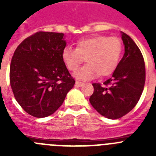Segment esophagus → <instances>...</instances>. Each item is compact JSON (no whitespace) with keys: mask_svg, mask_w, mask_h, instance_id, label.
<instances>
[{"mask_svg":"<svg viewBox=\"0 0 156 156\" xmlns=\"http://www.w3.org/2000/svg\"><path fill=\"white\" fill-rule=\"evenodd\" d=\"M76 86L77 87H82L83 85H84V83H82V82H80V81H76Z\"/></svg>","mask_w":156,"mask_h":156,"instance_id":"obj_1","label":"esophagus"}]
</instances>
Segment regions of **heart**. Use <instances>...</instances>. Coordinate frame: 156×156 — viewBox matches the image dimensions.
I'll use <instances>...</instances> for the list:
<instances>
[{
  "instance_id": "obj_1",
  "label": "heart",
  "mask_w": 156,
  "mask_h": 156,
  "mask_svg": "<svg viewBox=\"0 0 156 156\" xmlns=\"http://www.w3.org/2000/svg\"><path fill=\"white\" fill-rule=\"evenodd\" d=\"M122 43L117 37L94 36L79 40L76 48L67 46L63 49L62 58L70 71H75L85 60L88 63L75 72V76L82 80H92L101 75L112 73L122 54Z\"/></svg>"
}]
</instances>
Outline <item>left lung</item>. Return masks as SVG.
<instances>
[{
	"mask_svg": "<svg viewBox=\"0 0 156 156\" xmlns=\"http://www.w3.org/2000/svg\"><path fill=\"white\" fill-rule=\"evenodd\" d=\"M125 53L113 74L101 83H92L90 102L101 115L111 119L121 118L138 102L145 83V64L134 41L122 33Z\"/></svg>",
	"mask_w": 156,
	"mask_h": 156,
	"instance_id": "left-lung-1",
	"label": "left lung"
}]
</instances>
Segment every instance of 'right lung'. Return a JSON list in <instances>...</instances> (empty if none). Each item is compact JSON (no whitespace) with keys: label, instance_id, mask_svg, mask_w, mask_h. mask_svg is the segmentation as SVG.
<instances>
[{"label":"right lung","instance_id":"1","mask_svg":"<svg viewBox=\"0 0 156 156\" xmlns=\"http://www.w3.org/2000/svg\"><path fill=\"white\" fill-rule=\"evenodd\" d=\"M62 33L39 31L17 47L10 65V84L24 111L37 118L53 114L73 87L62 58Z\"/></svg>","mask_w":156,"mask_h":156}]
</instances>
